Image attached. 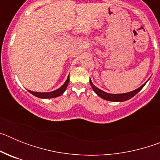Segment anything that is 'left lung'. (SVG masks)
<instances>
[{
    "label": "left lung",
    "instance_id": "obj_1",
    "mask_svg": "<svg viewBox=\"0 0 160 160\" xmlns=\"http://www.w3.org/2000/svg\"><path fill=\"white\" fill-rule=\"evenodd\" d=\"M147 82L144 83L143 85H142L140 87H138V89L133 90V91H131V92L124 93V94H109V93L105 92V91H103V90H100V89H98V87H96L93 84L91 80L90 79V86L92 87L93 90L96 93V94H98V95L99 96V97H101L102 98H103V99L111 102H124L130 99V98L134 97L137 93H138L141 90H142V87H143L144 86H145V84L147 83Z\"/></svg>",
    "mask_w": 160,
    "mask_h": 160
}]
</instances>
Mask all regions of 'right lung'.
Returning a JSON list of instances; mask_svg holds the SVG:
<instances>
[{
  "instance_id": "add662e5",
  "label": "right lung",
  "mask_w": 160,
  "mask_h": 160,
  "mask_svg": "<svg viewBox=\"0 0 160 160\" xmlns=\"http://www.w3.org/2000/svg\"><path fill=\"white\" fill-rule=\"evenodd\" d=\"M69 82H70V77L68 76L66 81L65 82L64 84L60 87V88L57 89V90H53V91H50V92H34V91H31V90H28L30 94H32V95L36 96L38 98H56L61 96L63 93L65 92V90H66L68 87V84H69Z\"/></svg>"
}]
</instances>
